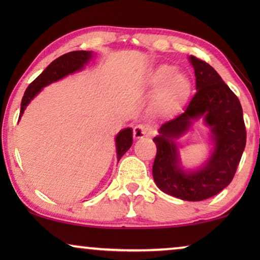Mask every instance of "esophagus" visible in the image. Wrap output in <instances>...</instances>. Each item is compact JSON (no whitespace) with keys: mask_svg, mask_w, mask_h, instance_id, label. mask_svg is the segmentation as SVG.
Here are the masks:
<instances>
[{"mask_svg":"<svg viewBox=\"0 0 260 260\" xmlns=\"http://www.w3.org/2000/svg\"><path fill=\"white\" fill-rule=\"evenodd\" d=\"M150 134H151V129L150 126L147 125V124H137V125L134 127L135 140H140V138H143Z\"/></svg>","mask_w":260,"mask_h":260,"instance_id":"34e87169","label":"esophagus"}]
</instances>
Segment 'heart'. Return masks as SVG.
I'll return each instance as SVG.
<instances>
[{"instance_id":"b5f03b06","label":"heart","mask_w":260,"mask_h":260,"mask_svg":"<svg viewBox=\"0 0 260 260\" xmlns=\"http://www.w3.org/2000/svg\"><path fill=\"white\" fill-rule=\"evenodd\" d=\"M176 69L162 65L149 78V86L157 91L155 97V110L162 115H170L182 108L190 94V81L182 73H175Z\"/></svg>"}]
</instances>
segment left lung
<instances>
[{"label": "left lung", "mask_w": 260, "mask_h": 260, "mask_svg": "<svg viewBox=\"0 0 260 260\" xmlns=\"http://www.w3.org/2000/svg\"><path fill=\"white\" fill-rule=\"evenodd\" d=\"M189 60L197 78V93L186 111L163 124L152 140L157 148L152 176L165 193L181 200L201 201L220 193L233 180L246 144V127L239 99L218 72L197 56L190 55ZM200 116L211 127L216 147L202 169L186 172L179 165L173 138Z\"/></svg>", "instance_id": "1"}]
</instances>
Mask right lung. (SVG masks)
Returning a JSON list of instances; mask_svg holds the SVG:
<instances>
[{
    "mask_svg": "<svg viewBox=\"0 0 260 260\" xmlns=\"http://www.w3.org/2000/svg\"><path fill=\"white\" fill-rule=\"evenodd\" d=\"M91 58L92 52L74 51L59 56L58 59H55L54 61L49 63V65L45 69L44 72H42L34 81H31L29 86L27 87L26 92H24L22 102H21L19 119L24 112L26 106L29 104L31 99H33L42 88L47 86L49 84L54 83L56 80L61 79L63 77L69 76L71 73L81 70L85 63H87V61ZM131 144H133V130H131L130 127H126V129L120 131L116 137V150L118 161L120 157L129 150Z\"/></svg>",
    "mask_w": 260,
    "mask_h": 260,
    "instance_id": "right-lung-1",
    "label": "right lung"
}]
</instances>
